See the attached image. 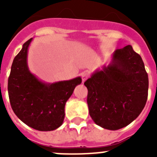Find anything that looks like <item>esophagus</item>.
Instances as JSON below:
<instances>
[{
	"instance_id": "obj_1",
	"label": "esophagus",
	"mask_w": 157,
	"mask_h": 157,
	"mask_svg": "<svg viewBox=\"0 0 157 157\" xmlns=\"http://www.w3.org/2000/svg\"><path fill=\"white\" fill-rule=\"evenodd\" d=\"M88 77L89 75L87 72H82V82H84L88 78Z\"/></svg>"
}]
</instances>
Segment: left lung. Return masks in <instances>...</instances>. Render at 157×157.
I'll return each instance as SVG.
<instances>
[{"mask_svg": "<svg viewBox=\"0 0 157 157\" xmlns=\"http://www.w3.org/2000/svg\"><path fill=\"white\" fill-rule=\"evenodd\" d=\"M89 113L97 125L116 130L139 116L148 98L149 78L139 54L131 45L116 49L108 66L84 82Z\"/></svg>", "mask_w": 157, "mask_h": 157, "instance_id": "8db88e82", "label": "left lung"}]
</instances>
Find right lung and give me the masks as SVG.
Listing matches in <instances>:
<instances>
[{"instance_id":"obj_1","label":"right lung","mask_w":157,"mask_h":157,"mask_svg":"<svg viewBox=\"0 0 157 157\" xmlns=\"http://www.w3.org/2000/svg\"><path fill=\"white\" fill-rule=\"evenodd\" d=\"M32 40L25 42L14 58L8 78V96L12 110L22 122L40 131H51L63 124L65 104L76 86L81 84L82 78L55 82L40 80L27 64Z\"/></svg>"}]
</instances>
